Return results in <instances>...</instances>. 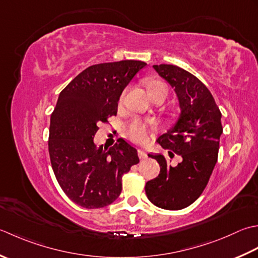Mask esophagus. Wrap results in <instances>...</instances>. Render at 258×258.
Instances as JSON below:
<instances>
[{
    "label": "esophagus",
    "mask_w": 258,
    "mask_h": 258,
    "mask_svg": "<svg viewBox=\"0 0 258 258\" xmlns=\"http://www.w3.org/2000/svg\"><path fill=\"white\" fill-rule=\"evenodd\" d=\"M138 154H139V157H140L141 159H146L147 157H148V154H147L146 149H144V148H140V149L138 150Z\"/></svg>",
    "instance_id": "esophagus-1"
}]
</instances>
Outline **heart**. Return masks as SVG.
Listing matches in <instances>:
<instances>
[{"label":"heart","instance_id":"1","mask_svg":"<svg viewBox=\"0 0 258 258\" xmlns=\"http://www.w3.org/2000/svg\"><path fill=\"white\" fill-rule=\"evenodd\" d=\"M150 93H156L159 91H167V88L164 83L160 81H152L149 85ZM128 135L131 139L136 143L143 144L146 143L149 138V127L140 120H136L129 127Z\"/></svg>","mask_w":258,"mask_h":258}]
</instances>
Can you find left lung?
<instances>
[{
	"mask_svg": "<svg viewBox=\"0 0 258 258\" xmlns=\"http://www.w3.org/2000/svg\"><path fill=\"white\" fill-rule=\"evenodd\" d=\"M154 69L175 88L180 108L176 123L157 143L168 149L170 158L176 154L182 160L172 167L162 155H149L158 161L160 172L145 189L157 207L179 210L195 202L207 186L218 158L222 113L207 87L190 72L172 64Z\"/></svg>",
	"mask_w": 258,
	"mask_h": 258,
	"instance_id": "1",
	"label": "left lung"
}]
</instances>
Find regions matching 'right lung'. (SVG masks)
Here are the masks:
<instances>
[{
    "label": "right lung",
    "instance_id": "obj_1",
    "mask_svg": "<svg viewBox=\"0 0 258 258\" xmlns=\"http://www.w3.org/2000/svg\"><path fill=\"white\" fill-rule=\"evenodd\" d=\"M146 66L136 60L94 64L60 93L50 120V160L62 190L79 206L94 209L113 203L123 173L139 162L137 149L125 140L98 148L93 137L100 122L117 114L123 89Z\"/></svg>",
    "mask_w": 258,
    "mask_h": 258
}]
</instances>
